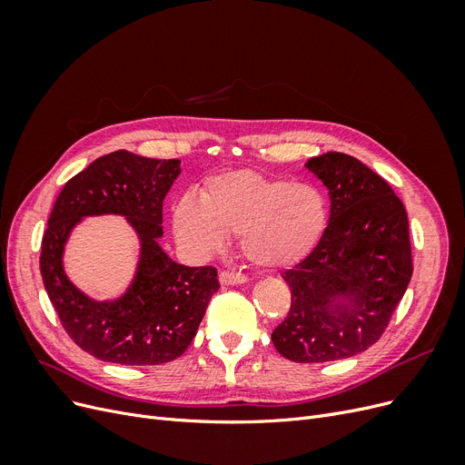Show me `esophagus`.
Instances as JSON below:
<instances>
[{
    "label": "esophagus",
    "mask_w": 465,
    "mask_h": 465,
    "mask_svg": "<svg viewBox=\"0 0 465 465\" xmlns=\"http://www.w3.org/2000/svg\"><path fill=\"white\" fill-rule=\"evenodd\" d=\"M219 281H221V285H242V283H246L248 277L242 275V273L221 272V273H219Z\"/></svg>",
    "instance_id": "1"
}]
</instances>
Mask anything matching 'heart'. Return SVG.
I'll return each instance as SVG.
<instances>
[{
	"label": "heart",
	"mask_w": 465,
	"mask_h": 465,
	"mask_svg": "<svg viewBox=\"0 0 465 465\" xmlns=\"http://www.w3.org/2000/svg\"><path fill=\"white\" fill-rule=\"evenodd\" d=\"M328 224L320 190L258 171L211 178L200 193L182 195L173 211L178 242L198 256H211L224 238L238 234L242 254L263 270L304 260Z\"/></svg>",
	"instance_id": "b5f03b06"
}]
</instances>
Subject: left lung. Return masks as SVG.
Returning <instances> with one entry per match:
<instances>
[{
  "mask_svg": "<svg viewBox=\"0 0 465 465\" xmlns=\"http://www.w3.org/2000/svg\"><path fill=\"white\" fill-rule=\"evenodd\" d=\"M330 195L320 242L283 279L291 308L272 341L294 362L362 353L384 333L413 273L407 211L384 178L345 153L304 164Z\"/></svg>",
  "mask_w": 465,
  "mask_h": 465,
  "instance_id": "8db88e82",
  "label": "left lung"
}]
</instances>
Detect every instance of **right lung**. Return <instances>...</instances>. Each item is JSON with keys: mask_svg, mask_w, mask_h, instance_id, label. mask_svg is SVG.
Returning <instances> with one entry per match:
<instances>
[{"mask_svg": "<svg viewBox=\"0 0 465 465\" xmlns=\"http://www.w3.org/2000/svg\"><path fill=\"white\" fill-rule=\"evenodd\" d=\"M180 173L178 159H147L122 149L75 174L54 203L42 238V281L69 337L96 359L116 364L178 359L219 291L215 267L182 265L159 244L164 195ZM101 214L124 216L140 244L131 285L120 298L104 302L81 292L63 267L76 224Z\"/></svg>", "mask_w": 465, "mask_h": 465, "instance_id": "right-lung-1", "label": "right lung"}]
</instances>
